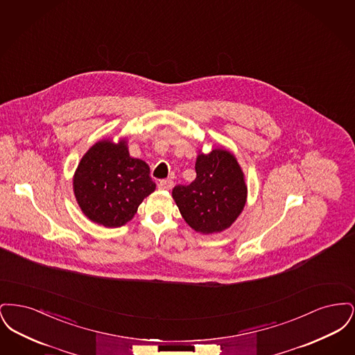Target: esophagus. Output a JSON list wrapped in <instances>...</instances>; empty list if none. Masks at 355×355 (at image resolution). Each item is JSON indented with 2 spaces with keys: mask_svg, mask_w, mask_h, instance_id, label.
Wrapping results in <instances>:
<instances>
[{
  "mask_svg": "<svg viewBox=\"0 0 355 355\" xmlns=\"http://www.w3.org/2000/svg\"><path fill=\"white\" fill-rule=\"evenodd\" d=\"M173 185H174V182L171 180H162L158 182V187L162 190H170Z\"/></svg>",
  "mask_w": 355,
  "mask_h": 355,
  "instance_id": "1",
  "label": "esophagus"
}]
</instances>
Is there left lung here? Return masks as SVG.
<instances>
[{"label":"left lung","instance_id":"8db88e82","mask_svg":"<svg viewBox=\"0 0 355 355\" xmlns=\"http://www.w3.org/2000/svg\"><path fill=\"white\" fill-rule=\"evenodd\" d=\"M196 173L191 184L173 189V198L184 220L203 234L227 229L241 214L248 193L234 155L223 149L200 154Z\"/></svg>","mask_w":355,"mask_h":355}]
</instances>
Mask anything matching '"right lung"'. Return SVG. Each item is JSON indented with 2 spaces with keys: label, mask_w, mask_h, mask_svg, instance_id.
Instances as JSON below:
<instances>
[{
  "label": "right lung",
  "mask_w": 355,
  "mask_h": 355,
  "mask_svg": "<svg viewBox=\"0 0 355 355\" xmlns=\"http://www.w3.org/2000/svg\"><path fill=\"white\" fill-rule=\"evenodd\" d=\"M73 186L85 216L105 227H119L132 220L139 203L155 189L148 164L132 158L125 141H101L90 148Z\"/></svg>",
  "instance_id": "obj_1"
}]
</instances>
